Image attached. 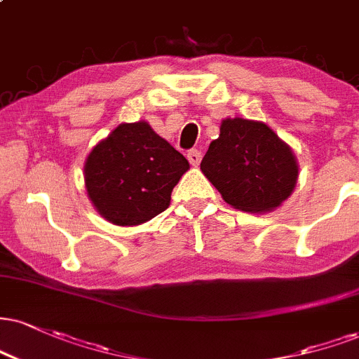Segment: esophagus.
Here are the masks:
<instances>
[{
    "instance_id": "34e87169",
    "label": "esophagus",
    "mask_w": 359,
    "mask_h": 359,
    "mask_svg": "<svg viewBox=\"0 0 359 359\" xmlns=\"http://www.w3.org/2000/svg\"><path fill=\"white\" fill-rule=\"evenodd\" d=\"M187 158H189V162L192 163V165H198V163H201V161H202L201 150H197V149L189 150V152H187Z\"/></svg>"
}]
</instances>
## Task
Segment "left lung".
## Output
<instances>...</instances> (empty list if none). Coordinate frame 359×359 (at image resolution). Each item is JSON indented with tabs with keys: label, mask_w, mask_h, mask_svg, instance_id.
<instances>
[{
	"label": "left lung",
	"mask_w": 359,
	"mask_h": 359,
	"mask_svg": "<svg viewBox=\"0 0 359 359\" xmlns=\"http://www.w3.org/2000/svg\"><path fill=\"white\" fill-rule=\"evenodd\" d=\"M201 170L227 204L244 212H267L294 191L292 150L266 123L227 118L209 145Z\"/></svg>",
	"instance_id": "8db88e82"
}]
</instances>
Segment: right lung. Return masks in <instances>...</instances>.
Listing matches in <instances>:
<instances>
[{"mask_svg": "<svg viewBox=\"0 0 359 359\" xmlns=\"http://www.w3.org/2000/svg\"><path fill=\"white\" fill-rule=\"evenodd\" d=\"M187 170V158L149 123H122L90 152L85 185L107 221L137 226L167 209Z\"/></svg>", "mask_w": 359, "mask_h": 359, "instance_id": "obj_1", "label": "right lung"}]
</instances>
